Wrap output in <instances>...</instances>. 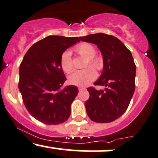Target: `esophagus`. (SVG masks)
<instances>
[{"mask_svg":"<svg viewBox=\"0 0 158 158\" xmlns=\"http://www.w3.org/2000/svg\"><path fill=\"white\" fill-rule=\"evenodd\" d=\"M83 89H85L84 87H79V88H78V90H79V91H82V90H83Z\"/></svg>","mask_w":158,"mask_h":158,"instance_id":"esophagus-1","label":"esophagus"}]
</instances>
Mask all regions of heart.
Here are the masks:
<instances>
[{"label":"heart","instance_id":"heart-1","mask_svg":"<svg viewBox=\"0 0 158 158\" xmlns=\"http://www.w3.org/2000/svg\"><path fill=\"white\" fill-rule=\"evenodd\" d=\"M75 51L80 55L86 57V66H92L96 69L100 70L103 68V62L100 56L95 55V49L89 44H81L75 48ZM60 66L66 73H70L73 70V64L71 57V52H64L60 57ZM97 73L92 67H88L82 70H77L72 74L69 77V82L72 85L77 86H86L95 79Z\"/></svg>","mask_w":158,"mask_h":158}]
</instances>
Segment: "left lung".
Segmentation results:
<instances>
[{"instance_id":"obj_1","label":"left lung","mask_w":158,"mask_h":158,"mask_svg":"<svg viewBox=\"0 0 158 158\" xmlns=\"http://www.w3.org/2000/svg\"><path fill=\"white\" fill-rule=\"evenodd\" d=\"M81 41L97 45L103 56V69L94 85L104 90L87 88L89 98L85 102L86 113L92 121L110 123L127 111L135 89L136 66L131 52L118 38L98 33L79 37Z\"/></svg>"}]
</instances>
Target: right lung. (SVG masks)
<instances>
[{"label": "right lung", "instance_id": "add662e5", "mask_svg": "<svg viewBox=\"0 0 158 158\" xmlns=\"http://www.w3.org/2000/svg\"><path fill=\"white\" fill-rule=\"evenodd\" d=\"M80 40L77 37L50 35L32 45L19 69L18 88L31 116L47 125H57L69 118L77 86L63 89L66 77L60 66L62 54Z\"/></svg>", "mask_w": 158, "mask_h": 158}]
</instances>
